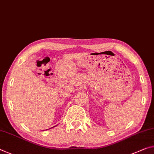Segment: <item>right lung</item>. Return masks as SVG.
<instances>
[{
	"mask_svg": "<svg viewBox=\"0 0 154 154\" xmlns=\"http://www.w3.org/2000/svg\"><path fill=\"white\" fill-rule=\"evenodd\" d=\"M50 129H51V128H50Z\"/></svg>",
	"mask_w": 154,
	"mask_h": 154,
	"instance_id": "add662e5",
	"label": "right lung"
}]
</instances>
